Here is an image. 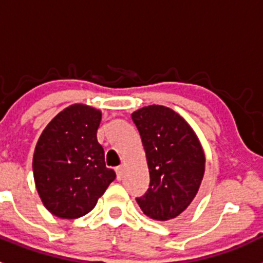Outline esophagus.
Instances as JSON below:
<instances>
[{"instance_id":"1","label":"esophagus","mask_w":263,"mask_h":263,"mask_svg":"<svg viewBox=\"0 0 263 263\" xmlns=\"http://www.w3.org/2000/svg\"><path fill=\"white\" fill-rule=\"evenodd\" d=\"M116 174H117L118 180H121V179H122V176H124V167L122 166L116 167Z\"/></svg>"}]
</instances>
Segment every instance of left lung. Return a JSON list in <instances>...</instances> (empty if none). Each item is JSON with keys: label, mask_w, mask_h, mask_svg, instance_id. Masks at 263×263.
Instances as JSON below:
<instances>
[{"label": "left lung", "mask_w": 263, "mask_h": 263, "mask_svg": "<svg viewBox=\"0 0 263 263\" xmlns=\"http://www.w3.org/2000/svg\"><path fill=\"white\" fill-rule=\"evenodd\" d=\"M146 153L150 185L137 197L142 212L158 221L182 216L194 204L205 155L194 129L173 109L148 105L132 115Z\"/></svg>", "instance_id": "8db88e82"}]
</instances>
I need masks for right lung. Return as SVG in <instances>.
<instances>
[{
  "label": "right lung",
  "instance_id": "obj_1",
  "mask_svg": "<svg viewBox=\"0 0 263 263\" xmlns=\"http://www.w3.org/2000/svg\"><path fill=\"white\" fill-rule=\"evenodd\" d=\"M100 122L99 109L73 104L55 116L39 137L34 180L42 203L57 217L87 215L116 179L97 142Z\"/></svg>",
  "mask_w": 263,
  "mask_h": 263
}]
</instances>
